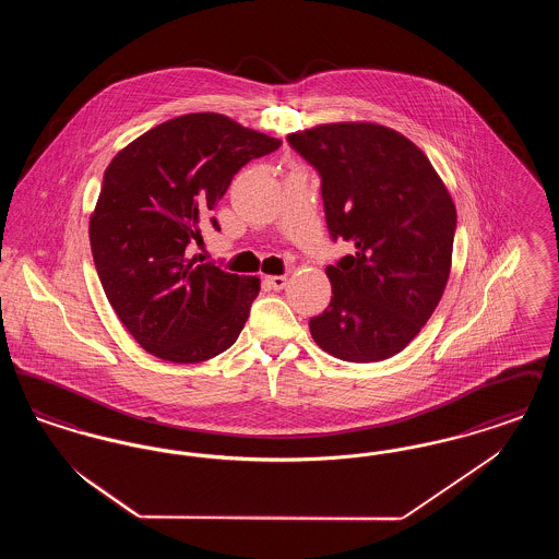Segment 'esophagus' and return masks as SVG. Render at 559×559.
<instances>
[{
	"instance_id": "obj_1",
	"label": "esophagus",
	"mask_w": 559,
	"mask_h": 559,
	"mask_svg": "<svg viewBox=\"0 0 559 559\" xmlns=\"http://www.w3.org/2000/svg\"><path fill=\"white\" fill-rule=\"evenodd\" d=\"M264 281H266L267 287L274 289V292H281V289H285V285H287V276H276V274H274V276H266Z\"/></svg>"
}]
</instances>
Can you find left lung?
<instances>
[{
  "instance_id": "obj_1",
  "label": "left lung",
  "mask_w": 559,
  "mask_h": 559,
  "mask_svg": "<svg viewBox=\"0 0 559 559\" xmlns=\"http://www.w3.org/2000/svg\"><path fill=\"white\" fill-rule=\"evenodd\" d=\"M287 142L317 167L326 226L354 253L326 266L329 308L312 340L347 362L408 346L449 283L456 210L442 178L406 135L379 123H324Z\"/></svg>"
}]
</instances>
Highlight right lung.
Returning <instances> with one entry per match:
<instances>
[{"mask_svg":"<svg viewBox=\"0 0 559 559\" xmlns=\"http://www.w3.org/2000/svg\"><path fill=\"white\" fill-rule=\"evenodd\" d=\"M278 138L219 112H190L142 133L108 163L90 245L115 314L160 360H210L239 337L260 293L239 276L188 260L207 215L245 163L270 155Z\"/></svg>","mask_w":559,"mask_h":559,"instance_id":"obj_1","label":"right lung"}]
</instances>
